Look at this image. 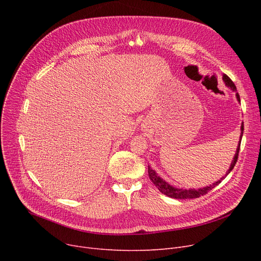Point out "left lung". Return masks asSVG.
<instances>
[{"label": "left lung", "instance_id": "left-lung-1", "mask_svg": "<svg viewBox=\"0 0 261 261\" xmlns=\"http://www.w3.org/2000/svg\"><path fill=\"white\" fill-rule=\"evenodd\" d=\"M223 81L225 82V85L231 90L236 92V98L237 100L240 102V96L239 94L237 93V89H236V86L234 85V82H232L230 80V78L227 76V75H223ZM242 134H243V122L241 125V135H240V141H239V144H238V147H237V150H236V153H235V156L234 159H232L231 161V164L229 166V169L226 171L225 173V176L232 170V168H234V166L236 165L237 163V160H238V154H239V150H240V144H241V138H242ZM148 174H149V177L150 180L152 181V183L155 185V187L161 191L162 194L166 195L167 197H170V198H173V199H195V198H199L205 194H207L210 190H212L213 188H215L219 183H221V181L224 179L225 176H222L220 180L217 181L216 183H214L213 185H210V186H206V187H203V188H199V189H182V188H176V187H173L171 186L170 184H168L166 181H164L162 177H160L158 175V173L150 167L148 166Z\"/></svg>", "mask_w": 261, "mask_h": 261}]
</instances>
